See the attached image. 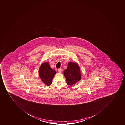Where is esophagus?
I'll use <instances>...</instances> for the list:
<instances>
[{"mask_svg":"<svg viewBox=\"0 0 125 125\" xmlns=\"http://www.w3.org/2000/svg\"><path fill=\"white\" fill-rule=\"evenodd\" d=\"M62 71V70L61 68L58 69V71H59V72H60V73Z\"/></svg>","mask_w":125,"mask_h":125,"instance_id":"1","label":"esophagus"}]
</instances>
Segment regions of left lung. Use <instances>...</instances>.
<instances>
[{"label": "left lung", "instance_id": "8db88e82", "mask_svg": "<svg viewBox=\"0 0 125 125\" xmlns=\"http://www.w3.org/2000/svg\"><path fill=\"white\" fill-rule=\"evenodd\" d=\"M63 73L68 85L73 86L81 80L80 68L77 63L69 62Z\"/></svg>", "mask_w": 125, "mask_h": 125}]
</instances>
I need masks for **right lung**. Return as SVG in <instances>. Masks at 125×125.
Returning a JSON list of instances; mask_svg holds the SVG:
<instances>
[{"label":"right lung","instance_id":"1","mask_svg":"<svg viewBox=\"0 0 125 125\" xmlns=\"http://www.w3.org/2000/svg\"><path fill=\"white\" fill-rule=\"evenodd\" d=\"M39 77L45 85L49 86L52 84V79L56 73V71L50 66L48 62L42 63L39 70Z\"/></svg>","mask_w":125,"mask_h":125}]
</instances>
